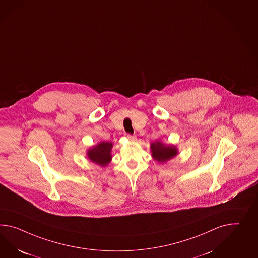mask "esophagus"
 Here are the masks:
<instances>
[{
	"label": "esophagus",
	"mask_w": 258,
	"mask_h": 258,
	"mask_svg": "<svg viewBox=\"0 0 258 258\" xmlns=\"http://www.w3.org/2000/svg\"><path fill=\"white\" fill-rule=\"evenodd\" d=\"M127 139H129L130 141H136V136H133V135H127Z\"/></svg>",
	"instance_id": "1"
}]
</instances>
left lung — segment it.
<instances>
[{
  "mask_svg": "<svg viewBox=\"0 0 258 258\" xmlns=\"http://www.w3.org/2000/svg\"><path fill=\"white\" fill-rule=\"evenodd\" d=\"M151 150L152 157L159 163H165L178 154V149L175 146L165 145L161 141H155L152 143Z\"/></svg>",
  "mask_w": 258,
  "mask_h": 258,
  "instance_id": "8db88e82",
  "label": "left lung"
}]
</instances>
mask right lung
<instances>
[{
  "instance_id": "right-lung-1",
  "label": "right lung",
  "mask_w": 258,
  "mask_h": 258,
  "mask_svg": "<svg viewBox=\"0 0 258 258\" xmlns=\"http://www.w3.org/2000/svg\"><path fill=\"white\" fill-rule=\"evenodd\" d=\"M111 142H101L96 146H93L92 149H89L87 152L88 158L92 162L101 165L106 166L111 161V149H112Z\"/></svg>"
}]
</instances>
